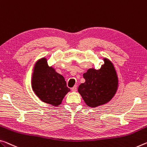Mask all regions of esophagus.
I'll use <instances>...</instances> for the list:
<instances>
[{
	"label": "esophagus",
	"mask_w": 147,
	"mask_h": 147,
	"mask_svg": "<svg viewBox=\"0 0 147 147\" xmlns=\"http://www.w3.org/2000/svg\"><path fill=\"white\" fill-rule=\"evenodd\" d=\"M71 90H72V92H76V90H77V86H74L73 88H72Z\"/></svg>",
	"instance_id": "1"
}]
</instances>
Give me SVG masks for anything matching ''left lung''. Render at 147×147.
Wrapping results in <instances>:
<instances>
[{"label": "left lung", "mask_w": 147, "mask_h": 147, "mask_svg": "<svg viewBox=\"0 0 147 147\" xmlns=\"http://www.w3.org/2000/svg\"><path fill=\"white\" fill-rule=\"evenodd\" d=\"M103 61L99 69L91 68L83 74L86 81L78 86V93L90 107L107 103L117 92L118 78L114 65L107 58Z\"/></svg>", "instance_id": "8db88e82"}]
</instances>
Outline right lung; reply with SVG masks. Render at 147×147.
Here are the masks:
<instances>
[{"label":"right lung","instance_id":"right-lung-1","mask_svg":"<svg viewBox=\"0 0 147 147\" xmlns=\"http://www.w3.org/2000/svg\"><path fill=\"white\" fill-rule=\"evenodd\" d=\"M31 86L42 101L55 107L61 105L65 95L70 92L65 78L54 68L48 66L46 57L38 59L34 64Z\"/></svg>","mask_w":147,"mask_h":147}]
</instances>
